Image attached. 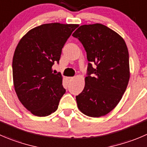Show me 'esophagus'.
<instances>
[{"mask_svg":"<svg viewBox=\"0 0 147 147\" xmlns=\"http://www.w3.org/2000/svg\"><path fill=\"white\" fill-rule=\"evenodd\" d=\"M73 77H69V78H68V80H69V81H71V80H73Z\"/></svg>","mask_w":147,"mask_h":147,"instance_id":"34e87169","label":"esophagus"}]
</instances>
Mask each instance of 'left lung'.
<instances>
[{
	"instance_id": "8db88e82",
	"label": "left lung",
	"mask_w": 147,
	"mask_h": 147,
	"mask_svg": "<svg viewBox=\"0 0 147 147\" xmlns=\"http://www.w3.org/2000/svg\"><path fill=\"white\" fill-rule=\"evenodd\" d=\"M85 48L88 60L85 85L76 96L78 108L100 117L117 105L129 83V56L123 38L100 24L80 26L72 34Z\"/></svg>"
}]
</instances>
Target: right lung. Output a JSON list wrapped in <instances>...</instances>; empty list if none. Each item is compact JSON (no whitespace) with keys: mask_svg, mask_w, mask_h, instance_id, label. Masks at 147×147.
<instances>
[{"mask_svg":"<svg viewBox=\"0 0 147 147\" xmlns=\"http://www.w3.org/2000/svg\"><path fill=\"white\" fill-rule=\"evenodd\" d=\"M77 24H42L30 30L20 40L13 58L15 91L24 107L34 116L56 111L66 90L60 73H52L62 49Z\"/></svg>","mask_w":147,"mask_h":147,"instance_id":"1","label":"right lung"}]
</instances>
